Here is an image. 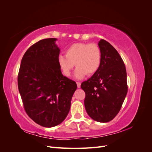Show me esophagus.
I'll list each match as a JSON object with an SVG mask.
<instances>
[{
    "instance_id": "1",
    "label": "esophagus",
    "mask_w": 152,
    "mask_h": 152,
    "mask_svg": "<svg viewBox=\"0 0 152 152\" xmlns=\"http://www.w3.org/2000/svg\"><path fill=\"white\" fill-rule=\"evenodd\" d=\"M77 87H78V88H80L81 83H80V82H77Z\"/></svg>"
}]
</instances>
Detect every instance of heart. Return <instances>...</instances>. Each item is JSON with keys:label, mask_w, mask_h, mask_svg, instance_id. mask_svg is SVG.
<instances>
[{"label": "heart", "mask_w": 152, "mask_h": 152, "mask_svg": "<svg viewBox=\"0 0 152 152\" xmlns=\"http://www.w3.org/2000/svg\"><path fill=\"white\" fill-rule=\"evenodd\" d=\"M57 63L63 74L69 77L72 69L77 67L74 76L81 79L87 74L93 75L102 63V51L96 44L75 43L66 50V55H59Z\"/></svg>", "instance_id": "1"}]
</instances>
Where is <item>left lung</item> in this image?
I'll use <instances>...</instances> for the list:
<instances>
[{
	"label": "left lung",
	"instance_id": "8db88e82",
	"mask_svg": "<svg viewBox=\"0 0 152 152\" xmlns=\"http://www.w3.org/2000/svg\"><path fill=\"white\" fill-rule=\"evenodd\" d=\"M99 70L81 84L86 93L85 108L89 116L99 122H108L120 111L127 93V73L120 54L107 41L101 39Z\"/></svg>",
	"mask_w": 152,
	"mask_h": 152
}]
</instances>
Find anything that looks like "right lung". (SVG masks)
I'll return each mask as SVG.
<instances>
[{"label":"right lung","mask_w":152,"mask_h":152,"mask_svg":"<svg viewBox=\"0 0 152 152\" xmlns=\"http://www.w3.org/2000/svg\"><path fill=\"white\" fill-rule=\"evenodd\" d=\"M56 38L36 42L23 57L18 85L24 108L37 124L53 127L69 113L76 82L63 76L57 59L59 49Z\"/></svg>","instance_id":"add662e5"}]
</instances>
